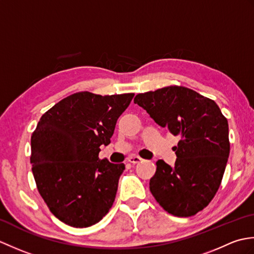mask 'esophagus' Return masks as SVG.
Instances as JSON below:
<instances>
[{
    "label": "esophagus",
    "mask_w": 254,
    "mask_h": 254,
    "mask_svg": "<svg viewBox=\"0 0 254 254\" xmlns=\"http://www.w3.org/2000/svg\"><path fill=\"white\" fill-rule=\"evenodd\" d=\"M142 160H143V159H142L141 157H138V156H131V157L127 159L128 163L133 164V165H134V164H138L139 161H142Z\"/></svg>",
    "instance_id": "esophagus-1"
}]
</instances>
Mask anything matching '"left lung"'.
I'll list each match as a JSON object with an SVG mask.
<instances>
[{
  "instance_id": "8db88e82",
  "label": "left lung",
  "mask_w": 254,
  "mask_h": 254,
  "mask_svg": "<svg viewBox=\"0 0 254 254\" xmlns=\"http://www.w3.org/2000/svg\"><path fill=\"white\" fill-rule=\"evenodd\" d=\"M134 104L181 136L174 148L175 167L159 159L149 190L166 212L193 216L207 206L222 183L230 152L227 119L214 100L183 86L138 94Z\"/></svg>"
}]
</instances>
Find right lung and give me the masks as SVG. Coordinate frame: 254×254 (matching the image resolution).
<instances>
[{"label":"right lung","mask_w":254,"mask_h":254,"mask_svg":"<svg viewBox=\"0 0 254 254\" xmlns=\"http://www.w3.org/2000/svg\"><path fill=\"white\" fill-rule=\"evenodd\" d=\"M133 97L75 93L45 112L32 132L30 164L37 189L64 224L89 227L111 208L126 166L98 155Z\"/></svg>","instance_id":"right-lung-1"}]
</instances>
